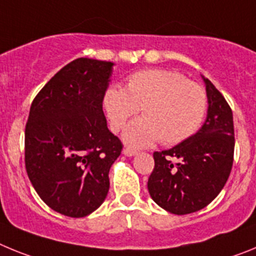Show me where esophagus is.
Wrapping results in <instances>:
<instances>
[{
    "instance_id": "1",
    "label": "esophagus",
    "mask_w": 256,
    "mask_h": 256,
    "mask_svg": "<svg viewBox=\"0 0 256 256\" xmlns=\"http://www.w3.org/2000/svg\"><path fill=\"white\" fill-rule=\"evenodd\" d=\"M123 154L126 156H136L137 155V151H134V150H132V148H124L123 150Z\"/></svg>"
}]
</instances>
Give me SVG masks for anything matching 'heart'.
Returning <instances> with one entry per match:
<instances>
[{
    "label": "heart",
    "instance_id": "b5f03b06",
    "mask_svg": "<svg viewBox=\"0 0 256 256\" xmlns=\"http://www.w3.org/2000/svg\"><path fill=\"white\" fill-rule=\"evenodd\" d=\"M108 126L119 130L141 108L144 118L126 126L123 141L130 148H148L162 141L177 144L195 134L208 108L205 90L183 74L166 69H148L132 74L126 88L110 86L102 96Z\"/></svg>",
    "mask_w": 256,
    "mask_h": 256
}]
</instances>
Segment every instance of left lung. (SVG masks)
Masks as SVG:
<instances>
[{
    "label": "left lung",
    "mask_w": 256,
    "mask_h": 256,
    "mask_svg": "<svg viewBox=\"0 0 256 256\" xmlns=\"http://www.w3.org/2000/svg\"><path fill=\"white\" fill-rule=\"evenodd\" d=\"M206 119L200 130L174 148L154 152L148 194L166 212L184 216L204 209L224 187L234 164V115L209 79ZM174 162H173L172 160Z\"/></svg>",
    "instance_id": "1"
}]
</instances>
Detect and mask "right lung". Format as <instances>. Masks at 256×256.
<instances>
[{
  "label": "right lung",
  "mask_w": 256,
  "mask_h": 256,
  "mask_svg": "<svg viewBox=\"0 0 256 256\" xmlns=\"http://www.w3.org/2000/svg\"><path fill=\"white\" fill-rule=\"evenodd\" d=\"M114 62L79 58L36 96L26 126V168L40 198L72 218L90 216L108 196L122 142L108 128L102 96Z\"/></svg>",
  "instance_id": "right-lung-1"
}]
</instances>
